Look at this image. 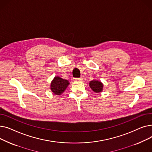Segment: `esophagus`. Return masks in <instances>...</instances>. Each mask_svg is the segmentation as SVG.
Segmentation results:
<instances>
[{"mask_svg": "<svg viewBox=\"0 0 152 152\" xmlns=\"http://www.w3.org/2000/svg\"><path fill=\"white\" fill-rule=\"evenodd\" d=\"M83 79V78L82 77H79V78H75L74 79V80H75V81H81Z\"/></svg>", "mask_w": 152, "mask_h": 152, "instance_id": "esophagus-1", "label": "esophagus"}]
</instances>
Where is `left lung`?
Returning a JSON list of instances; mask_svg holds the SVG:
<instances>
[{
	"instance_id": "8db88e82",
	"label": "left lung",
	"mask_w": 152,
	"mask_h": 152,
	"mask_svg": "<svg viewBox=\"0 0 152 152\" xmlns=\"http://www.w3.org/2000/svg\"><path fill=\"white\" fill-rule=\"evenodd\" d=\"M89 86L95 92L98 93L103 90V84L98 81H92L89 83Z\"/></svg>"
}]
</instances>
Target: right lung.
<instances>
[{"instance_id":"1","label":"right lung","mask_w":152,"mask_h":152,"mask_svg":"<svg viewBox=\"0 0 152 152\" xmlns=\"http://www.w3.org/2000/svg\"><path fill=\"white\" fill-rule=\"evenodd\" d=\"M68 81L58 76H56L51 83L50 89L52 92L56 95H60L66 89L69 85Z\"/></svg>"}]
</instances>
